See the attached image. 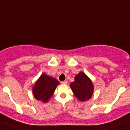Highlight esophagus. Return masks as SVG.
<instances>
[{
    "label": "esophagus",
    "mask_w": 130,
    "mask_h": 130,
    "mask_svg": "<svg viewBox=\"0 0 130 130\" xmlns=\"http://www.w3.org/2000/svg\"><path fill=\"white\" fill-rule=\"evenodd\" d=\"M61 83L63 84V85H66V84L68 83V81H66V80H65V81H62Z\"/></svg>",
    "instance_id": "1"
}]
</instances>
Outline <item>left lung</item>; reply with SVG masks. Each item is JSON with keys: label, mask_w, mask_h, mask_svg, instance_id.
Wrapping results in <instances>:
<instances>
[{"label": "left lung", "mask_w": 130, "mask_h": 130, "mask_svg": "<svg viewBox=\"0 0 130 130\" xmlns=\"http://www.w3.org/2000/svg\"><path fill=\"white\" fill-rule=\"evenodd\" d=\"M70 86L75 97L81 102L90 100L94 89L91 79L83 72L75 75V81L71 83Z\"/></svg>", "instance_id": "1"}]
</instances>
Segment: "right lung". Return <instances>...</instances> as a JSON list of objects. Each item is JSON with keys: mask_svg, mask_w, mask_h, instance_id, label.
Segmentation results:
<instances>
[{"mask_svg": "<svg viewBox=\"0 0 130 130\" xmlns=\"http://www.w3.org/2000/svg\"><path fill=\"white\" fill-rule=\"evenodd\" d=\"M59 82L55 78L42 73L32 87L34 98L43 103H47L52 97Z\"/></svg>", "mask_w": 130, "mask_h": 130, "instance_id": "add662e5", "label": "right lung"}]
</instances>
